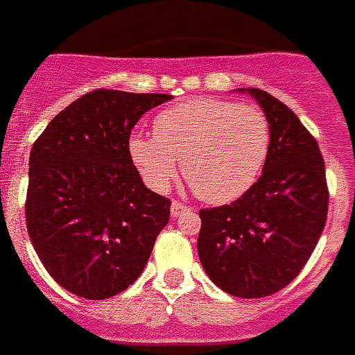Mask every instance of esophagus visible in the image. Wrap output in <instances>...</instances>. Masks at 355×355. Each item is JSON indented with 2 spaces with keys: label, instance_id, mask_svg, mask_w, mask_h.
Wrapping results in <instances>:
<instances>
[{
  "label": "esophagus",
  "instance_id": "1",
  "mask_svg": "<svg viewBox=\"0 0 355 355\" xmlns=\"http://www.w3.org/2000/svg\"><path fill=\"white\" fill-rule=\"evenodd\" d=\"M189 206L182 205V202H178V200H173L172 206H170V212H172L173 218H180V216H183L185 212H189Z\"/></svg>",
  "mask_w": 355,
  "mask_h": 355
}]
</instances>
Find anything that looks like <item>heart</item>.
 <instances>
[{
	"label": "heart",
	"mask_w": 355,
	"mask_h": 355,
	"mask_svg": "<svg viewBox=\"0 0 355 355\" xmlns=\"http://www.w3.org/2000/svg\"><path fill=\"white\" fill-rule=\"evenodd\" d=\"M270 122L262 110L225 99H189L155 118V135H132L128 150L153 191L178 178L210 205H227L258 182L270 155Z\"/></svg>",
	"instance_id": "heart-1"
}]
</instances>
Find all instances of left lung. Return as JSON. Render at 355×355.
I'll use <instances>...</instances> for the list:
<instances>
[{
	"label": "left lung",
	"mask_w": 355,
	"mask_h": 355,
	"mask_svg": "<svg viewBox=\"0 0 355 355\" xmlns=\"http://www.w3.org/2000/svg\"><path fill=\"white\" fill-rule=\"evenodd\" d=\"M270 122L262 175L231 205L205 208L197 250L214 285L239 298L279 293L310 260L327 222L325 162L298 116L273 95L241 87Z\"/></svg>",
	"instance_id": "8db88e82"
}]
</instances>
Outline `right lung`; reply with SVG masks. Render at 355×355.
<instances>
[{"label": "right lung", "instance_id": "add662e5", "mask_svg": "<svg viewBox=\"0 0 355 355\" xmlns=\"http://www.w3.org/2000/svg\"><path fill=\"white\" fill-rule=\"evenodd\" d=\"M166 93L95 89L61 110L30 150L26 227L44 268L87 300L141 275L170 200L145 187L128 143Z\"/></svg>", "mask_w": 355, "mask_h": 355}]
</instances>
